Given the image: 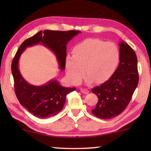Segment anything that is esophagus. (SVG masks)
<instances>
[{"mask_svg":"<svg viewBox=\"0 0 151 151\" xmlns=\"http://www.w3.org/2000/svg\"><path fill=\"white\" fill-rule=\"evenodd\" d=\"M81 91L84 94H88L89 92L87 88H81Z\"/></svg>","mask_w":151,"mask_h":151,"instance_id":"obj_1","label":"esophagus"}]
</instances>
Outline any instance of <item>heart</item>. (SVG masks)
<instances>
[{
    "label": "heart",
    "instance_id": "b5f03b06",
    "mask_svg": "<svg viewBox=\"0 0 151 151\" xmlns=\"http://www.w3.org/2000/svg\"><path fill=\"white\" fill-rule=\"evenodd\" d=\"M73 52V55L66 57L65 65L68 80L75 85L81 83L85 71L89 83L106 81L120 59L119 48L114 43L97 39L84 40L74 47Z\"/></svg>",
    "mask_w": 151,
    "mask_h": 151
}]
</instances>
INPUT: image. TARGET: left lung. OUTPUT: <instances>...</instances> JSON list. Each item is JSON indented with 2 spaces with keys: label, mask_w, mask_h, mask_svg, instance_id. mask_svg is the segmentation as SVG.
I'll list each match as a JSON object with an SVG mask.
<instances>
[{
  "label": "left lung",
  "mask_w": 151,
  "mask_h": 151,
  "mask_svg": "<svg viewBox=\"0 0 151 151\" xmlns=\"http://www.w3.org/2000/svg\"><path fill=\"white\" fill-rule=\"evenodd\" d=\"M119 46L118 68L108 81L92 89L99 99L92 112L102 119L114 118L124 111L139 83L136 53L123 41Z\"/></svg>",
  "instance_id": "obj_1"
}]
</instances>
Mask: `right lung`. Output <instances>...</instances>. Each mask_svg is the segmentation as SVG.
<instances>
[{"mask_svg": "<svg viewBox=\"0 0 151 151\" xmlns=\"http://www.w3.org/2000/svg\"><path fill=\"white\" fill-rule=\"evenodd\" d=\"M79 32L75 30H40L25 40L17 50L11 65L15 94L20 104L38 118L47 119L59 113L65 105L66 95L75 91L76 88L64 87L57 80H52L40 86L30 85L22 78L19 69L20 55L27 47L41 42L55 53L60 68L63 70L65 68L66 44Z\"/></svg>", "mask_w": 151, "mask_h": 151, "instance_id": "add662e5", "label": "right lung"}]
</instances>
